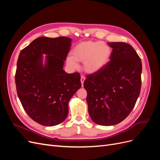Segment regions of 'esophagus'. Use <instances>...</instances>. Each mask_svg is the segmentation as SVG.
I'll use <instances>...</instances> for the list:
<instances>
[{"instance_id":"34e87169","label":"esophagus","mask_w":160,"mask_h":160,"mask_svg":"<svg viewBox=\"0 0 160 160\" xmlns=\"http://www.w3.org/2000/svg\"><path fill=\"white\" fill-rule=\"evenodd\" d=\"M85 80V77L84 76H81V83L82 86H83V83H84Z\"/></svg>"}]
</instances>
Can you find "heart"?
Returning a JSON list of instances; mask_svg holds the SVG:
<instances>
[{
	"label": "heart",
	"instance_id": "b5f03b06",
	"mask_svg": "<svg viewBox=\"0 0 160 160\" xmlns=\"http://www.w3.org/2000/svg\"><path fill=\"white\" fill-rule=\"evenodd\" d=\"M66 58L67 64L71 69L78 68L77 62H83V69L89 74L98 72L108 63L111 55L110 47L100 41H83L77 44Z\"/></svg>",
	"mask_w": 160,
	"mask_h": 160
}]
</instances>
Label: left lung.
I'll return each mask as SVG.
<instances>
[{"label": "left lung", "instance_id": "1", "mask_svg": "<svg viewBox=\"0 0 160 160\" xmlns=\"http://www.w3.org/2000/svg\"><path fill=\"white\" fill-rule=\"evenodd\" d=\"M113 48L108 65L87 76L89 114L95 123L109 126L126 118L134 108L141 90L142 64L132 45L108 42Z\"/></svg>", "mask_w": 160, "mask_h": 160}]
</instances>
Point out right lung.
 I'll return each instance as SVG.
<instances>
[{"label": "right lung", "instance_id": "right-lung-1", "mask_svg": "<svg viewBox=\"0 0 160 160\" xmlns=\"http://www.w3.org/2000/svg\"><path fill=\"white\" fill-rule=\"evenodd\" d=\"M71 41L66 37H38L18 58V97L28 115L45 126L63 122L68 115L69 100L81 87L79 73L69 74L63 69Z\"/></svg>", "mask_w": 160, "mask_h": 160}]
</instances>
